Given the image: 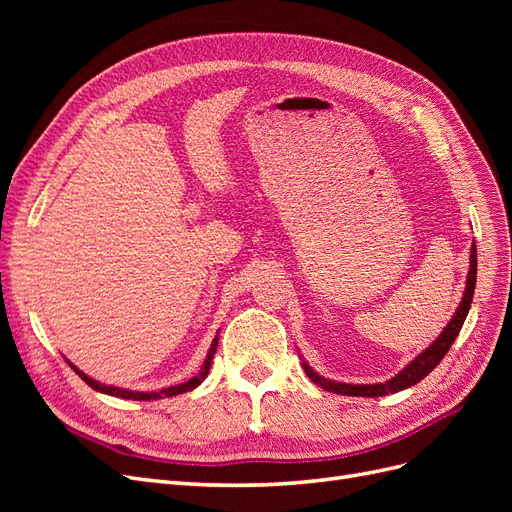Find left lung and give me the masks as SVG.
I'll list each match as a JSON object with an SVG mask.
<instances>
[{"label":"left lung","instance_id":"obj_1","mask_svg":"<svg viewBox=\"0 0 512 512\" xmlns=\"http://www.w3.org/2000/svg\"><path fill=\"white\" fill-rule=\"evenodd\" d=\"M474 288H476V243H472V247H470V269H468V277H466V290H463V297H461L457 312L453 314L451 320H448V324L438 335L436 342L427 346L418 356H414V359L404 369H401L399 374H395L393 378L384 380V382H376V384H348V382H337V380H329V378L320 376L318 371H314L303 359L301 365L305 369V374L312 378V382H316L320 389L329 391V393H337V395H350V397H382L389 393L404 391V389H408V386H414L416 382H421L429 374V371L436 369V365L444 359V354L451 350L455 337L459 335L463 322H466V316L470 312Z\"/></svg>","mask_w":512,"mask_h":512}]
</instances>
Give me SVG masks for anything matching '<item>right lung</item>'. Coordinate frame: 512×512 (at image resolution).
<instances>
[{
    "instance_id": "add662e5",
    "label": "right lung",
    "mask_w": 512,
    "mask_h": 512,
    "mask_svg": "<svg viewBox=\"0 0 512 512\" xmlns=\"http://www.w3.org/2000/svg\"><path fill=\"white\" fill-rule=\"evenodd\" d=\"M218 339H220V333L213 337V342H211V348H209V352H207V359H205V363H203V367H200V371L198 374L194 376V378H190L188 382H181V384H175V386H168V389H162V391H130V389H119V386H108V384H102V382H98V380H94V378H89L85 371H81L79 367H76L74 363H70L68 359V365L76 371V374H79L91 389L94 391H100V393H104V395H111V397H121V399H134V401H153V399H162V397H175V395H181V393H188V391H192V389H196V386L203 382L205 378H207V374H209V369H211V361H213V354H215V348H218Z\"/></svg>"
}]
</instances>
